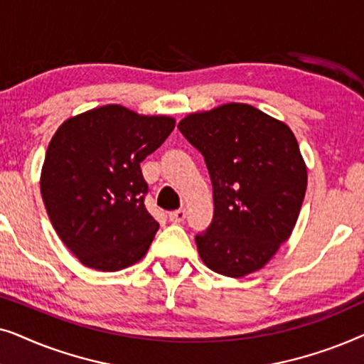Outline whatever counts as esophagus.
<instances>
[{"mask_svg":"<svg viewBox=\"0 0 364 364\" xmlns=\"http://www.w3.org/2000/svg\"><path fill=\"white\" fill-rule=\"evenodd\" d=\"M186 218V208H178V210H173L168 213V220L173 223H181Z\"/></svg>","mask_w":364,"mask_h":364,"instance_id":"34e87169","label":"esophagus"}]
</instances>
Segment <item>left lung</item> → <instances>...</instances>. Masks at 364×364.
<instances>
[{
    "mask_svg": "<svg viewBox=\"0 0 364 364\" xmlns=\"http://www.w3.org/2000/svg\"><path fill=\"white\" fill-rule=\"evenodd\" d=\"M205 159L213 218L196 237L210 270L240 278L260 270L290 238L306 192V166L291 129L248 104L230 102L178 122Z\"/></svg>",
    "mask_w": 364,
    "mask_h": 364,
    "instance_id": "obj_1",
    "label": "left lung"
}]
</instances>
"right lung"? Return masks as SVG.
Here are the masks:
<instances>
[{
  "instance_id": "1",
  "label": "right lung",
  "mask_w": 364,
  "mask_h": 364,
  "mask_svg": "<svg viewBox=\"0 0 364 364\" xmlns=\"http://www.w3.org/2000/svg\"><path fill=\"white\" fill-rule=\"evenodd\" d=\"M176 127L107 104L64 121L49 142L41 196L54 230L82 265L117 272L141 260L159 223L144 205L141 162Z\"/></svg>"
}]
</instances>
